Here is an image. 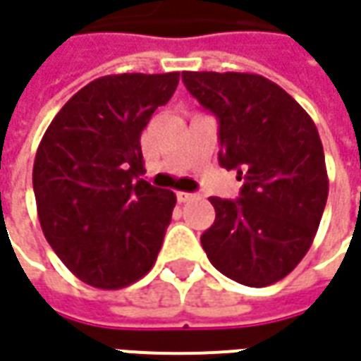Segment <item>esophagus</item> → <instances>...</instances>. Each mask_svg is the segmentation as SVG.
Instances as JSON below:
<instances>
[{
  "label": "esophagus",
  "mask_w": 361,
  "mask_h": 361,
  "mask_svg": "<svg viewBox=\"0 0 361 361\" xmlns=\"http://www.w3.org/2000/svg\"><path fill=\"white\" fill-rule=\"evenodd\" d=\"M191 199H195V193H188V191H178V201L180 203H188Z\"/></svg>",
  "instance_id": "34e87169"
}]
</instances>
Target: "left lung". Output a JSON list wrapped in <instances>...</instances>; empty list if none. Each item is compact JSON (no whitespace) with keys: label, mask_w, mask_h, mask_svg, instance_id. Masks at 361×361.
Masks as SVG:
<instances>
[{"label":"left lung","mask_w":361,"mask_h":361,"mask_svg":"<svg viewBox=\"0 0 361 361\" xmlns=\"http://www.w3.org/2000/svg\"><path fill=\"white\" fill-rule=\"evenodd\" d=\"M188 92L219 119V162L244 181L236 201L211 197L201 234L209 262L242 286L293 271L321 223L329 176L319 130L293 97L258 74L183 72Z\"/></svg>","instance_id":"1"}]
</instances>
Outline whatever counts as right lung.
<instances>
[{
  "mask_svg": "<svg viewBox=\"0 0 361 361\" xmlns=\"http://www.w3.org/2000/svg\"><path fill=\"white\" fill-rule=\"evenodd\" d=\"M178 82L180 72L97 78L70 97L40 140L32 166L40 226L87 286L121 289L154 266L176 193L140 178V135Z\"/></svg>",
  "mask_w": 361,
  "mask_h": 361,
  "instance_id": "obj_1",
  "label": "right lung"
}]
</instances>
